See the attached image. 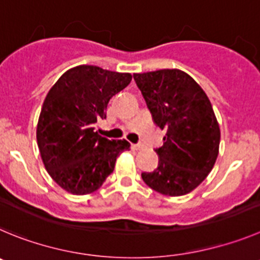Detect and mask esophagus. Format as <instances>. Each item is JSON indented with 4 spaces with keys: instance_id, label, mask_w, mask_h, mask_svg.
Masks as SVG:
<instances>
[{
    "instance_id": "34e87169",
    "label": "esophagus",
    "mask_w": 260,
    "mask_h": 260,
    "mask_svg": "<svg viewBox=\"0 0 260 260\" xmlns=\"http://www.w3.org/2000/svg\"><path fill=\"white\" fill-rule=\"evenodd\" d=\"M142 147H144V145H142V144H133L132 145L133 150H141Z\"/></svg>"
}]
</instances>
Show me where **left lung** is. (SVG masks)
Masks as SVG:
<instances>
[{
  "instance_id": "left-lung-1",
  "label": "left lung",
  "mask_w": 260,
  "mask_h": 260,
  "mask_svg": "<svg viewBox=\"0 0 260 260\" xmlns=\"http://www.w3.org/2000/svg\"><path fill=\"white\" fill-rule=\"evenodd\" d=\"M153 120L166 131L156 149L159 163L142 172L147 186L170 197L190 193L211 172L220 144V128L211 102L186 72L176 69L133 74Z\"/></svg>"
}]
</instances>
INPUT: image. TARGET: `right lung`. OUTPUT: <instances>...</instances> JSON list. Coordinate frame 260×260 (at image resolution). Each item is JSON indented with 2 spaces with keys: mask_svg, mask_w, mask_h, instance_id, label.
I'll return each mask as SVG.
<instances>
[{
  "mask_svg": "<svg viewBox=\"0 0 260 260\" xmlns=\"http://www.w3.org/2000/svg\"><path fill=\"white\" fill-rule=\"evenodd\" d=\"M132 80L131 74L97 66H76L51 86L37 123V145L51 179L71 194L97 190L131 144L98 135L95 123L106 119L113 95Z\"/></svg>",
  "mask_w": 260,
  "mask_h": 260,
  "instance_id": "right-lung-1",
  "label": "right lung"
}]
</instances>
